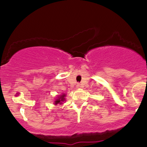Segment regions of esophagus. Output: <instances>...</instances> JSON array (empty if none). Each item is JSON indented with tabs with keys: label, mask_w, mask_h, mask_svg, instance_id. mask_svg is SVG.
Returning a JSON list of instances; mask_svg holds the SVG:
<instances>
[{
	"label": "esophagus",
	"mask_w": 147,
	"mask_h": 147,
	"mask_svg": "<svg viewBox=\"0 0 147 147\" xmlns=\"http://www.w3.org/2000/svg\"><path fill=\"white\" fill-rule=\"evenodd\" d=\"M76 88H78V89L81 88V86H80V84H77V85H76Z\"/></svg>",
	"instance_id": "1"
}]
</instances>
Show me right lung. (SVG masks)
I'll list each match as a JSON object with an SVG mask.
<instances>
[{
  "label": "right lung",
  "instance_id": "right-lung-1",
  "mask_svg": "<svg viewBox=\"0 0 147 147\" xmlns=\"http://www.w3.org/2000/svg\"><path fill=\"white\" fill-rule=\"evenodd\" d=\"M65 94H62V95H60L59 96V97L57 98V99H56V100L55 102H54V104H55V105H57V104H63V102L65 101Z\"/></svg>",
  "mask_w": 147,
  "mask_h": 147
}]
</instances>
